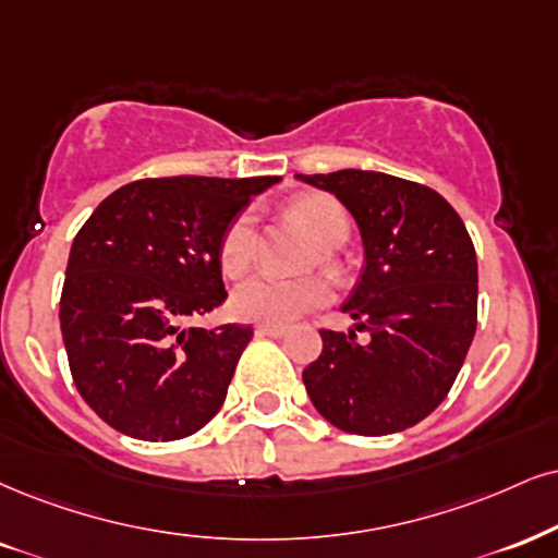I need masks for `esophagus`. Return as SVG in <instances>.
Segmentation results:
<instances>
[{
    "label": "esophagus",
    "instance_id": "1",
    "mask_svg": "<svg viewBox=\"0 0 558 558\" xmlns=\"http://www.w3.org/2000/svg\"><path fill=\"white\" fill-rule=\"evenodd\" d=\"M256 333L258 336H274V339H277V336L287 333V326H279V323H258Z\"/></svg>",
    "mask_w": 558,
    "mask_h": 558
}]
</instances>
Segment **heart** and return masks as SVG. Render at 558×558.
<instances>
[{
    "mask_svg": "<svg viewBox=\"0 0 558 558\" xmlns=\"http://www.w3.org/2000/svg\"><path fill=\"white\" fill-rule=\"evenodd\" d=\"M292 211L311 230V235L323 247L341 245L349 235V217L336 198L326 194L300 196ZM253 260V215L243 211L227 225L219 243V266L227 277H240ZM331 298L328 284L318 277L307 279H277L268 274H256L235 287L230 307L238 318L260 323H292L300 315L326 305Z\"/></svg>",
    "mask_w": 558,
    "mask_h": 558,
    "instance_id": "heart-1",
    "label": "heart"
}]
</instances>
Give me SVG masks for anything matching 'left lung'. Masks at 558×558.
I'll use <instances>...</instances> for the list:
<instances>
[{
	"mask_svg": "<svg viewBox=\"0 0 558 558\" xmlns=\"http://www.w3.org/2000/svg\"><path fill=\"white\" fill-rule=\"evenodd\" d=\"M347 206L364 266L341 311L349 333L320 331L302 373L320 416L343 432H403L445 401L476 333L478 264L458 211L437 191L375 170L298 175ZM354 330L371 339L355 341Z\"/></svg>",
	"mask_w": 558,
	"mask_h": 558,
	"instance_id": "left-lung-1",
	"label": "left lung"
}]
</instances>
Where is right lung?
I'll return each instance as SVG.
<instances>
[{
	"mask_svg": "<svg viewBox=\"0 0 558 558\" xmlns=\"http://www.w3.org/2000/svg\"><path fill=\"white\" fill-rule=\"evenodd\" d=\"M258 178H147L102 198L74 238L59 323L74 385L113 429L183 439L222 409L253 328L191 320L227 300L219 243Z\"/></svg>",
	"mask_w": 558,
	"mask_h": 558,
	"instance_id": "right-lung-1",
	"label": "right lung"
}]
</instances>
